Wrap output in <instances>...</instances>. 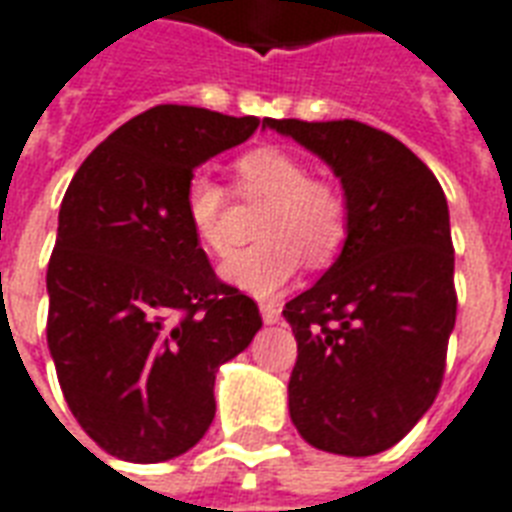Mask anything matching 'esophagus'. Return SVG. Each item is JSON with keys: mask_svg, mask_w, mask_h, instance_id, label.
I'll return each mask as SVG.
<instances>
[{"mask_svg": "<svg viewBox=\"0 0 512 512\" xmlns=\"http://www.w3.org/2000/svg\"><path fill=\"white\" fill-rule=\"evenodd\" d=\"M260 314H263L265 325H276L282 319V308L276 303H260Z\"/></svg>", "mask_w": 512, "mask_h": 512, "instance_id": "obj_1", "label": "esophagus"}]
</instances>
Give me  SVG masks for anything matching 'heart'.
<instances>
[{"instance_id":"obj_1","label":"heart","mask_w":512,"mask_h":512,"mask_svg":"<svg viewBox=\"0 0 512 512\" xmlns=\"http://www.w3.org/2000/svg\"><path fill=\"white\" fill-rule=\"evenodd\" d=\"M236 190L260 198L255 247L239 249L222 263L225 284L252 298H273L295 279L306 257L322 265L341 252L349 230V206L335 185L314 179L308 166L279 147H257L236 161ZM225 187L206 171H195L185 187V220L198 244L214 255L228 249Z\"/></svg>"}]
</instances>
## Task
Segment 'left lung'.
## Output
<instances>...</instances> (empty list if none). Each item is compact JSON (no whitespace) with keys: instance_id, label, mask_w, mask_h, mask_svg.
Wrapping results in <instances>:
<instances>
[{"instance_id":"left-lung-1","label":"left lung","mask_w":512,"mask_h":512,"mask_svg":"<svg viewBox=\"0 0 512 512\" xmlns=\"http://www.w3.org/2000/svg\"><path fill=\"white\" fill-rule=\"evenodd\" d=\"M341 179V255L284 306L298 341L290 419L341 456L381 454L438 397L456 322L454 244L443 187L395 136L357 120H273Z\"/></svg>"}]
</instances>
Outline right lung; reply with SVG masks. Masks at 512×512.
Here are the masks:
<instances>
[{"mask_svg": "<svg viewBox=\"0 0 512 512\" xmlns=\"http://www.w3.org/2000/svg\"><path fill=\"white\" fill-rule=\"evenodd\" d=\"M257 117L152 107L83 161L48 263V349L69 411L123 462L185 454L214 419V373L263 327L217 279L185 220V187L247 142Z\"/></svg>", "mask_w": 512, "mask_h": 512, "instance_id": "add662e5", "label": "right lung"}]
</instances>
